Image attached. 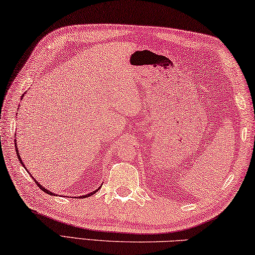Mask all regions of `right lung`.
Instances as JSON below:
<instances>
[{"label":"right lung","mask_w":255,"mask_h":255,"mask_svg":"<svg viewBox=\"0 0 255 255\" xmlns=\"http://www.w3.org/2000/svg\"><path fill=\"white\" fill-rule=\"evenodd\" d=\"M24 94H26V93H24ZM23 94V95H24ZM23 95L21 96V99L23 98ZM15 141V142H16V140H14ZM15 142H14V144H15ZM15 151H16V157H18V159H19V161H20V164H21L22 165V167H24V165H23V162H22V160H21V157H20V153H19V150H18V147H16V144H15ZM26 170H27V168H26ZM32 179H33V181H35L36 182V184H37V186H39V189L40 190H43L44 192H45V193H47V194H49V195H57V194H55V193H54V192H52V191H48L47 189H45V187L43 186V185H40L39 184V183L38 182H37L36 181V179L35 178H33L32 177ZM98 190H100V186L98 187V189H96L95 191H93V192H90V193H88V194H86V195H81V197H79V198H88V197H90V195H94L95 193H96V192H97Z\"/></svg>","instance_id":"add662e5"}]
</instances>
